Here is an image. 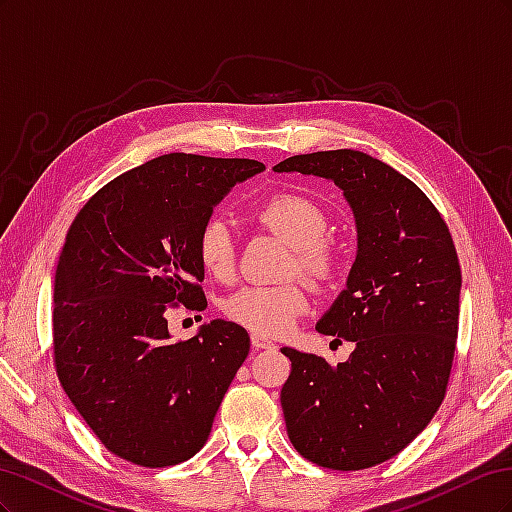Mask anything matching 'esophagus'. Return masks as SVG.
I'll use <instances>...</instances> for the list:
<instances>
[{
    "mask_svg": "<svg viewBox=\"0 0 512 512\" xmlns=\"http://www.w3.org/2000/svg\"><path fill=\"white\" fill-rule=\"evenodd\" d=\"M252 348H254V350H271V348H275V344L271 342V339L254 333V335H252Z\"/></svg>",
    "mask_w": 512,
    "mask_h": 512,
    "instance_id": "1",
    "label": "esophagus"
}]
</instances>
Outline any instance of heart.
<instances>
[{"label":"heart","instance_id":"heart-1","mask_svg":"<svg viewBox=\"0 0 512 512\" xmlns=\"http://www.w3.org/2000/svg\"><path fill=\"white\" fill-rule=\"evenodd\" d=\"M254 220L294 247V265L312 280H327L337 267L331 243L324 241L327 215L301 194H275L258 205ZM196 254L203 269L226 280L235 269V245L222 220H209L198 230ZM307 309V294L299 284L243 286L232 292L226 316L260 335L286 333Z\"/></svg>","mask_w":512,"mask_h":512}]
</instances>
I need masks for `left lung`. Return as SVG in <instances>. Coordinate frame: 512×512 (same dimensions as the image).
Wrapping results in <instances>:
<instances>
[{"label":"left lung","mask_w":512,"mask_h":512,"mask_svg":"<svg viewBox=\"0 0 512 512\" xmlns=\"http://www.w3.org/2000/svg\"><path fill=\"white\" fill-rule=\"evenodd\" d=\"M273 170L335 183L356 226L346 288L316 324L354 350L333 367L282 348L292 363L280 395L288 438L322 468L378 466L427 427L446 393L461 292L451 232L408 177L363 151L305 153Z\"/></svg>","instance_id":"1"}]
</instances>
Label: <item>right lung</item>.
Segmentation results:
<instances>
[{
    "label": "right lung",
    "instance_id": "add662e5",
    "mask_svg": "<svg viewBox=\"0 0 512 512\" xmlns=\"http://www.w3.org/2000/svg\"><path fill=\"white\" fill-rule=\"evenodd\" d=\"M262 170L168 153L106 183L68 230L53 294L57 376L100 442L136 466L194 457L250 352L247 331L222 318L173 342L166 309L207 307L198 230Z\"/></svg>",
    "mask_w": 512,
    "mask_h": 512
}]
</instances>
